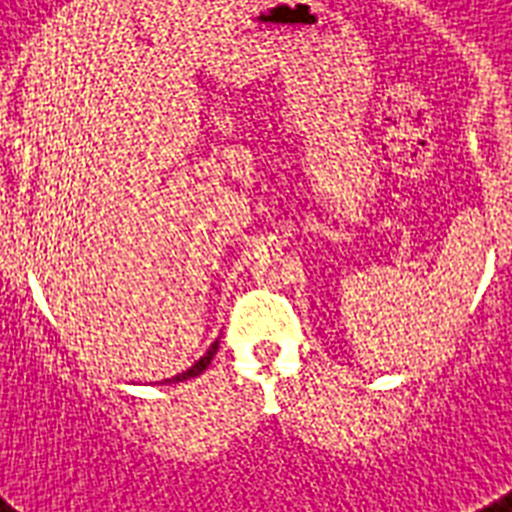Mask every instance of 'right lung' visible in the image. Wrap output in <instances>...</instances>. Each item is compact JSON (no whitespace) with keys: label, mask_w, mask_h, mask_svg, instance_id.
<instances>
[{"label":"right lung","mask_w":512,"mask_h":512,"mask_svg":"<svg viewBox=\"0 0 512 512\" xmlns=\"http://www.w3.org/2000/svg\"><path fill=\"white\" fill-rule=\"evenodd\" d=\"M215 353H217V340L212 342V345H209L207 353H204V356H201L199 361H196V364L188 366L185 372H180V374H175V377H170V380H164L162 385H172V382H185V380H191V377H199V374L204 372V369H207L209 361H212V356H215Z\"/></svg>","instance_id":"1"}]
</instances>
